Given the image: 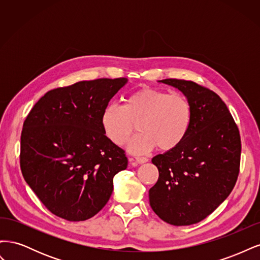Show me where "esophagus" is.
Wrapping results in <instances>:
<instances>
[{
  "label": "esophagus",
  "mask_w": 260,
  "mask_h": 260,
  "mask_svg": "<svg viewBox=\"0 0 260 260\" xmlns=\"http://www.w3.org/2000/svg\"><path fill=\"white\" fill-rule=\"evenodd\" d=\"M135 160H136L137 162H139V164H144V162L148 161V159L146 158V157H136Z\"/></svg>",
  "instance_id": "esophagus-1"
}]
</instances>
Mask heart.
Instances as JSON below:
<instances>
[{
	"label": "heart",
	"instance_id": "b5f03b06",
	"mask_svg": "<svg viewBox=\"0 0 260 260\" xmlns=\"http://www.w3.org/2000/svg\"><path fill=\"white\" fill-rule=\"evenodd\" d=\"M192 121V108L181 94L144 88L124 100L123 106L107 105L101 115L105 136L117 145H123L137 128L139 133L128 149L143 155L158 146L167 152L185 139Z\"/></svg>",
	"mask_w": 260,
	"mask_h": 260
}]
</instances>
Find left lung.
<instances>
[{
  "label": "left lung",
  "mask_w": 260,
  "mask_h": 260,
  "mask_svg": "<svg viewBox=\"0 0 260 260\" xmlns=\"http://www.w3.org/2000/svg\"><path fill=\"white\" fill-rule=\"evenodd\" d=\"M177 88L192 108V121L183 142L153 157L159 177L149 188V205L165 222L198 223L221 204L237 182L241 138L224 102L193 81L160 80Z\"/></svg>",
  "instance_id": "8db88e82"
}]
</instances>
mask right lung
<instances>
[{
  "label": "right lung",
  "mask_w": 260,
  "mask_h": 260,
  "mask_svg": "<svg viewBox=\"0 0 260 260\" xmlns=\"http://www.w3.org/2000/svg\"><path fill=\"white\" fill-rule=\"evenodd\" d=\"M125 78L80 81L45 93L20 138L26 182L52 214L83 221L103 208L113 179L128 166L124 151L102 129L101 115Z\"/></svg>",
  "instance_id": "right-lung-1"
}]
</instances>
